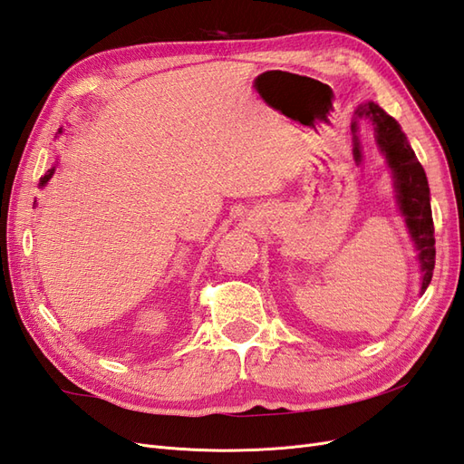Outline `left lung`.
I'll return each mask as SVG.
<instances>
[{
	"label": "left lung",
	"mask_w": 464,
	"mask_h": 464,
	"mask_svg": "<svg viewBox=\"0 0 464 464\" xmlns=\"http://www.w3.org/2000/svg\"><path fill=\"white\" fill-rule=\"evenodd\" d=\"M360 120H370L373 125L375 143L385 157L387 168L392 176V188L401 215L404 217L406 228H409L411 240L418 251L420 263V294H424L431 283L433 266H435V237H433V218L430 205V186L422 164L418 162L416 154L402 133L401 125L395 118H391L383 108L375 102H366L356 110L353 120V143H354V160L362 162V145H360Z\"/></svg>",
	"instance_id": "1"
}]
</instances>
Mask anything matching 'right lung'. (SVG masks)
Segmentation results:
<instances>
[{
    "label": "right lung",
    "mask_w": 464,
    "mask_h": 464,
    "mask_svg": "<svg viewBox=\"0 0 464 464\" xmlns=\"http://www.w3.org/2000/svg\"><path fill=\"white\" fill-rule=\"evenodd\" d=\"M62 133H63V128H60V130H58V135H62ZM53 172H55V166H52L50 170H48L44 176L40 178V184H38V186H40V188H44V186L48 184V181H50V178L53 176ZM34 203H36V201H34Z\"/></svg>",
    "instance_id": "1"
}]
</instances>
